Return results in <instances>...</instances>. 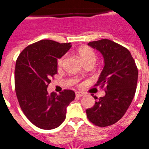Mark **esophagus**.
Returning a JSON list of instances; mask_svg holds the SVG:
<instances>
[{"mask_svg": "<svg viewBox=\"0 0 149 149\" xmlns=\"http://www.w3.org/2000/svg\"><path fill=\"white\" fill-rule=\"evenodd\" d=\"M76 95L77 97H82V96H84V93L83 92H76Z\"/></svg>", "mask_w": 149, "mask_h": 149, "instance_id": "esophagus-1", "label": "esophagus"}]
</instances>
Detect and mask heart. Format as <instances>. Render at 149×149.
<instances>
[{
  "label": "heart",
  "instance_id": "heart-1",
  "mask_svg": "<svg viewBox=\"0 0 149 149\" xmlns=\"http://www.w3.org/2000/svg\"><path fill=\"white\" fill-rule=\"evenodd\" d=\"M79 56L80 57V59L84 63H88L90 61H95L96 60V54L94 52L93 50L91 47H88V46H83L81 47L80 48H79L78 50ZM65 59V55L62 56L58 59L57 61V65L59 67H61L63 63V61Z\"/></svg>",
  "mask_w": 149,
  "mask_h": 149
}]
</instances>
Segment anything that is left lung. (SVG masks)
<instances>
[{"mask_svg":"<svg viewBox=\"0 0 149 149\" xmlns=\"http://www.w3.org/2000/svg\"><path fill=\"white\" fill-rule=\"evenodd\" d=\"M88 45L98 50L104 57V66L95 86H105V95L86 110L87 117L100 127L114 124L130 105L136 93L138 69L126 47L108 39L91 42Z\"/></svg>","mask_w":149,"mask_h":149,"instance_id":"obj_1","label":"left lung"}]
</instances>
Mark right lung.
I'll return each instance as SVG.
<instances>
[{"label":"right lung","mask_w":149,"mask_h":149,"mask_svg":"<svg viewBox=\"0 0 149 149\" xmlns=\"http://www.w3.org/2000/svg\"><path fill=\"white\" fill-rule=\"evenodd\" d=\"M70 43L41 40L26 47L15 67V90L21 109L36 127L52 130L64 121L67 107L75 98L72 90L57 95L47 91L51 77L57 73V59L67 53Z\"/></svg>","instance_id":"1"}]
</instances>
